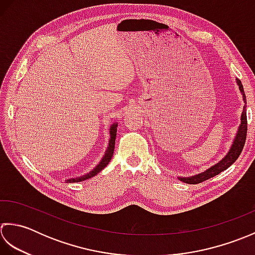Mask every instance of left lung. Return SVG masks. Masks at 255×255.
<instances>
[{
  "instance_id": "left-lung-1",
  "label": "left lung",
  "mask_w": 255,
  "mask_h": 255,
  "mask_svg": "<svg viewBox=\"0 0 255 255\" xmlns=\"http://www.w3.org/2000/svg\"><path fill=\"white\" fill-rule=\"evenodd\" d=\"M237 84L239 86V89H240L242 97H243V101H244V107H243V111L241 114V124L239 126L238 132L236 133L235 139H233V143L231 145V147L229 149V152L223 157L219 163H217L216 165L211 166L210 168H208L207 170L202 171V173L195 175V176H190V177H178L179 180L184 181L186 184H199L205 181L207 179H209L211 177H215L216 175L220 174L221 171L226 170L228 167L236 162L238 157L240 156V154L243 149L244 143H246V138H247V131H248V121H247V99H246V93H244L243 90V86L241 84V81L237 79Z\"/></svg>"
}]
</instances>
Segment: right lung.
I'll return each mask as SVG.
<instances>
[{"label": "right lung", "mask_w": 255, "mask_h": 255, "mask_svg": "<svg viewBox=\"0 0 255 255\" xmlns=\"http://www.w3.org/2000/svg\"><path fill=\"white\" fill-rule=\"evenodd\" d=\"M117 127H118V123H113L111 128H110V139H109V146L106 150L105 153V156L102 157V159L100 160V163H99L95 168H93L89 173L84 175V176H80V177H76V178H70V179H67L66 181L67 183H78V181H84L86 179H89L93 176H96L98 173H100V171L106 167V166L110 162L112 156H113V153H114V145H116V137H117Z\"/></svg>", "instance_id": "1"}]
</instances>
